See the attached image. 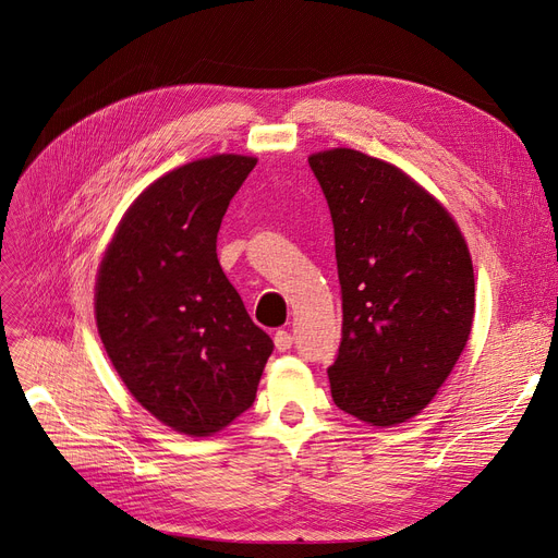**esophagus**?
<instances>
[{
    "instance_id": "1",
    "label": "esophagus",
    "mask_w": 558,
    "mask_h": 558,
    "mask_svg": "<svg viewBox=\"0 0 558 558\" xmlns=\"http://www.w3.org/2000/svg\"><path fill=\"white\" fill-rule=\"evenodd\" d=\"M292 342H294L292 332H287V330H276V335H274V344H276V349H278V351L292 349Z\"/></svg>"
}]
</instances>
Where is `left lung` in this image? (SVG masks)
I'll return each mask as SVG.
<instances>
[{
	"label": "left lung",
	"instance_id": "obj_1",
	"mask_svg": "<svg viewBox=\"0 0 558 558\" xmlns=\"http://www.w3.org/2000/svg\"><path fill=\"white\" fill-rule=\"evenodd\" d=\"M335 228L342 342L332 401L372 426L415 417L463 353L474 269L449 211L401 168L335 148L312 155Z\"/></svg>",
	"mask_w": 558,
	"mask_h": 558
}]
</instances>
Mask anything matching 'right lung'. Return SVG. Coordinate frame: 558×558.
I'll return each instance as SVG.
<instances>
[{
	"label": "right lung",
	"instance_id": "1",
	"mask_svg": "<svg viewBox=\"0 0 558 558\" xmlns=\"http://www.w3.org/2000/svg\"><path fill=\"white\" fill-rule=\"evenodd\" d=\"M255 163L214 155L153 182L125 211L95 282L118 376L148 413L193 438L246 413L274 351L216 255L226 209Z\"/></svg>",
	"mask_w": 558,
	"mask_h": 558
}]
</instances>
